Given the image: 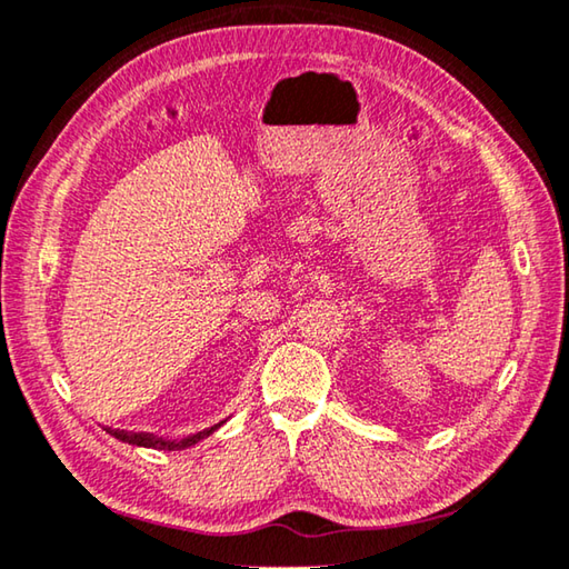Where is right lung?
<instances>
[{
	"instance_id": "1",
	"label": "right lung",
	"mask_w": 569,
	"mask_h": 569,
	"mask_svg": "<svg viewBox=\"0 0 569 569\" xmlns=\"http://www.w3.org/2000/svg\"><path fill=\"white\" fill-rule=\"evenodd\" d=\"M221 423H223V421H221ZM221 423L207 428V431H199V433H193V436H186V439H181V441L156 439V436H151V433H126V431H108V433L113 436V439L123 441V443H130V446H143V449H156V451H179V449H189V446L203 441L209 433L217 431V428H219Z\"/></svg>"
}]
</instances>
